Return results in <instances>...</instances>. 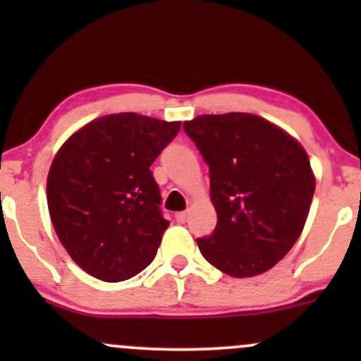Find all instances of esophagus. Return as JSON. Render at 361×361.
Wrapping results in <instances>:
<instances>
[{"mask_svg": "<svg viewBox=\"0 0 361 361\" xmlns=\"http://www.w3.org/2000/svg\"><path fill=\"white\" fill-rule=\"evenodd\" d=\"M175 217H176V221L180 222V224H185L186 219H188V214H186V212H178Z\"/></svg>", "mask_w": 361, "mask_h": 361, "instance_id": "esophagus-1", "label": "esophagus"}]
</instances>
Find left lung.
Listing matches in <instances>:
<instances>
[{"mask_svg":"<svg viewBox=\"0 0 361 361\" xmlns=\"http://www.w3.org/2000/svg\"><path fill=\"white\" fill-rule=\"evenodd\" d=\"M183 128L209 166L214 233L197 239L215 268L246 279L292 250L307 221L316 178L292 135L251 114L200 115Z\"/></svg>","mask_w":361,"mask_h":361,"instance_id":"1","label":"left lung"}]
</instances>
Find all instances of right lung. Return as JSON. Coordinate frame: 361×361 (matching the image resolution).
<instances>
[{
  "label": "right lung",
  "mask_w": 361,
  "mask_h": 361,
  "mask_svg": "<svg viewBox=\"0 0 361 361\" xmlns=\"http://www.w3.org/2000/svg\"><path fill=\"white\" fill-rule=\"evenodd\" d=\"M180 127L132 111L106 115L80 128L54 157L47 178L54 229L94 279L128 280L154 259L169 222L151 164Z\"/></svg>",
  "instance_id": "right-lung-1"
}]
</instances>
